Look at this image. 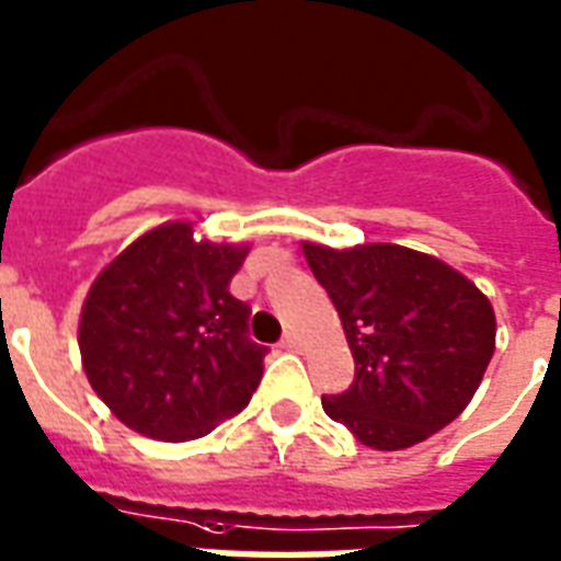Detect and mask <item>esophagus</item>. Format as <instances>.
Segmentation results:
<instances>
[{"label":"esophagus","instance_id":"obj_1","mask_svg":"<svg viewBox=\"0 0 561 561\" xmlns=\"http://www.w3.org/2000/svg\"><path fill=\"white\" fill-rule=\"evenodd\" d=\"M282 347H285V350H299V335H297V332H288V335L282 337Z\"/></svg>","mask_w":561,"mask_h":561}]
</instances>
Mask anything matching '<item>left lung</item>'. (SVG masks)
<instances>
[{"label":"left lung","instance_id":"obj_1","mask_svg":"<svg viewBox=\"0 0 561 561\" xmlns=\"http://www.w3.org/2000/svg\"><path fill=\"white\" fill-rule=\"evenodd\" d=\"M337 309L356 379L323 412L374 450H405L456 421L494 356L489 297L435 255L362 243H302Z\"/></svg>","mask_w":561,"mask_h":561}]
</instances>
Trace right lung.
Listing matches in <instances>:
<instances>
[{"instance_id":"obj_1","label":"right lung","mask_w":561,"mask_h":561,"mask_svg":"<svg viewBox=\"0 0 561 561\" xmlns=\"http://www.w3.org/2000/svg\"><path fill=\"white\" fill-rule=\"evenodd\" d=\"M250 247L196 241L173 220L131 241L81 306L88 382L128 430L158 442L203 438L250 403L267 347L250 306L229 294Z\"/></svg>"}]
</instances>
